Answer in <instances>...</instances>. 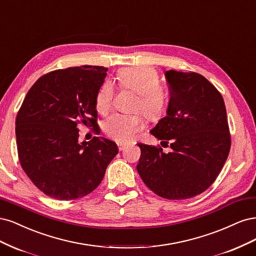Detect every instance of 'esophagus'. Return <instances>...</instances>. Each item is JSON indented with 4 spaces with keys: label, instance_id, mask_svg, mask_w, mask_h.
I'll use <instances>...</instances> for the list:
<instances>
[{
    "label": "esophagus",
    "instance_id": "1",
    "mask_svg": "<svg viewBox=\"0 0 256 256\" xmlns=\"http://www.w3.org/2000/svg\"><path fill=\"white\" fill-rule=\"evenodd\" d=\"M126 146V144H121V142L118 144V149H119V151H123V150H124Z\"/></svg>",
    "mask_w": 256,
    "mask_h": 256
}]
</instances>
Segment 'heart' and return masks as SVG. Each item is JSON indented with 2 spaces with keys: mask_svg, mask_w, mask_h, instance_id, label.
<instances>
[{
  "mask_svg": "<svg viewBox=\"0 0 256 256\" xmlns=\"http://www.w3.org/2000/svg\"><path fill=\"white\" fill-rule=\"evenodd\" d=\"M121 89L136 94L132 110L140 112L151 122L160 120L167 110L168 94L160 84L158 72L146 66L121 69L117 74ZM114 96V84L105 80L96 96V110L106 114L112 110ZM144 123L138 114H114L103 122L104 133L118 142H128L142 130Z\"/></svg>",
  "mask_w": 256,
  "mask_h": 256,
  "instance_id": "b5f03b06",
  "label": "heart"
}]
</instances>
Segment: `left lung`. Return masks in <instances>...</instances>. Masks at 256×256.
Segmentation results:
<instances>
[{
	"label": "left lung",
	"instance_id": "left-lung-1",
	"mask_svg": "<svg viewBox=\"0 0 256 256\" xmlns=\"http://www.w3.org/2000/svg\"><path fill=\"white\" fill-rule=\"evenodd\" d=\"M167 116L150 133L170 142L138 144L142 150L137 171L144 183L169 200L194 198L217 178L228 156L230 135L224 98L210 80L196 72L169 70Z\"/></svg>",
	"mask_w": 256,
	"mask_h": 256
}]
</instances>
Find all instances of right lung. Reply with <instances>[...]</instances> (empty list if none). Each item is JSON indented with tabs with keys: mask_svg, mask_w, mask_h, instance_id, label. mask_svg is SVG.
<instances>
[{
	"mask_svg": "<svg viewBox=\"0 0 256 256\" xmlns=\"http://www.w3.org/2000/svg\"><path fill=\"white\" fill-rule=\"evenodd\" d=\"M107 68L80 66L51 71L30 87L16 118L21 167L40 192L76 200L100 185L117 144L103 137L80 142L78 128L98 126L96 96Z\"/></svg>",
	"mask_w": 256,
	"mask_h": 256,
	"instance_id": "add662e5",
	"label": "right lung"
}]
</instances>
